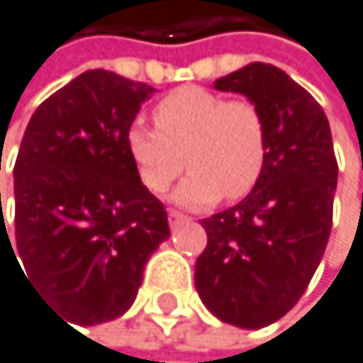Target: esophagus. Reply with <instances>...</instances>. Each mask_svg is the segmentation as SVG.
<instances>
[{"label":"esophagus","instance_id":"1","mask_svg":"<svg viewBox=\"0 0 363 363\" xmlns=\"http://www.w3.org/2000/svg\"><path fill=\"white\" fill-rule=\"evenodd\" d=\"M185 220H187V216H185V213H180V211H176V209L169 211V227H178V225H183Z\"/></svg>","mask_w":363,"mask_h":363}]
</instances>
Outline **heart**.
<instances>
[{
    "label": "heart",
    "instance_id": "b5f03b06",
    "mask_svg": "<svg viewBox=\"0 0 363 363\" xmlns=\"http://www.w3.org/2000/svg\"><path fill=\"white\" fill-rule=\"evenodd\" d=\"M156 130L132 123L125 147L140 183L163 194L191 172L174 191L185 207H209L218 198L240 200L260 180L269 128L264 112L251 99H227L203 85H185L160 99L152 110Z\"/></svg>",
    "mask_w": 363,
    "mask_h": 363
}]
</instances>
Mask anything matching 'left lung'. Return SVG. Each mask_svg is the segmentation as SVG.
Returning a JSON list of instances; mask_svg holds the SVG:
<instances>
[{"label":"left lung","mask_w":363,"mask_h":363,"mask_svg":"<svg viewBox=\"0 0 363 363\" xmlns=\"http://www.w3.org/2000/svg\"><path fill=\"white\" fill-rule=\"evenodd\" d=\"M216 90L260 106L269 152L251 194L203 220L207 247L196 260V289L218 320L262 328L298 304L322 260L337 158L322 106L284 70L255 61L220 77Z\"/></svg>","instance_id":"left-lung-1"}]
</instances>
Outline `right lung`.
<instances>
[{"label":"right lung","mask_w":363,"mask_h":363,"mask_svg":"<svg viewBox=\"0 0 363 363\" xmlns=\"http://www.w3.org/2000/svg\"><path fill=\"white\" fill-rule=\"evenodd\" d=\"M152 92L147 83L88 70L48 96L23 132L15 245L1 218L0 249L4 238L19 251L26 280L65 324L121 318L147 257L169 238L165 205L140 183L125 147Z\"/></svg>","instance_id":"obj_1"}]
</instances>
